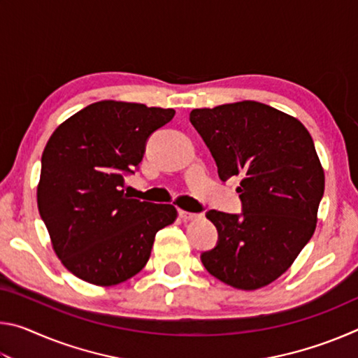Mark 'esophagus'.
<instances>
[{"instance_id": "obj_1", "label": "esophagus", "mask_w": 358, "mask_h": 358, "mask_svg": "<svg viewBox=\"0 0 358 358\" xmlns=\"http://www.w3.org/2000/svg\"><path fill=\"white\" fill-rule=\"evenodd\" d=\"M178 215L183 221H192V220H196V217H199V215L191 213V211H185V210H180Z\"/></svg>"}]
</instances>
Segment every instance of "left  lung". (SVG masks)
Wrapping results in <instances>:
<instances>
[{
  "label": "left lung",
  "mask_w": 358,
  "mask_h": 358,
  "mask_svg": "<svg viewBox=\"0 0 358 358\" xmlns=\"http://www.w3.org/2000/svg\"><path fill=\"white\" fill-rule=\"evenodd\" d=\"M189 120L215 157L220 178L241 175V215L210 210L217 243L202 252L210 275L241 290L286 271L313 237L324 169L299 120L256 101L194 108Z\"/></svg>",
  "instance_id": "obj_1"
}]
</instances>
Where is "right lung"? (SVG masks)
Here are the masks:
<instances>
[{
  "instance_id": "obj_1",
  "label": "right lung",
  "mask_w": 358,
  "mask_h": 358,
  "mask_svg": "<svg viewBox=\"0 0 358 358\" xmlns=\"http://www.w3.org/2000/svg\"><path fill=\"white\" fill-rule=\"evenodd\" d=\"M173 108L99 101L58 126L42 153L38 208L53 250L72 275L113 286L147 265L156 232L177 208L131 199L124 175Z\"/></svg>"
}]
</instances>
